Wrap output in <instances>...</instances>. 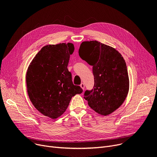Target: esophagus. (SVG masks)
I'll use <instances>...</instances> for the list:
<instances>
[{
	"label": "esophagus",
	"instance_id": "1",
	"mask_svg": "<svg viewBox=\"0 0 157 157\" xmlns=\"http://www.w3.org/2000/svg\"><path fill=\"white\" fill-rule=\"evenodd\" d=\"M80 86H81V88H82L83 90H85V84H84V83L82 82L81 84L80 85Z\"/></svg>",
	"mask_w": 157,
	"mask_h": 157
}]
</instances>
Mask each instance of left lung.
<instances>
[{
    "label": "left lung",
    "instance_id": "left-lung-1",
    "mask_svg": "<svg viewBox=\"0 0 157 157\" xmlns=\"http://www.w3.org/2000/svg\"><path fill=\"white\" fill-rule=\"evenodd\" d=\"M79 55L93 66L94 89L86 91L84 98L91 109L108 116L121 106L129 89L126 62L114 48L98 41L81 43Z\"/></svg>",
    "mask_w": 157,
    "mask_h": 157
}]
</instances>
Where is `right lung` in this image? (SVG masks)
I'll return each mask as SVG.
<instances>
[{
  "label": "right lung",
  "instance_id": "obj_1",
  "mask_svg": "<svg viewBox=\"0 0 157 157\" xmlns=\"http://www.w3.org/2000/svg\"><path fill=\"white\" fill-rule=\"evenodd\" d=\"M74 50L72 43L45 45L31 62L26 72L30 101L41 113L52 119L61 116L72 97L82 92L80 86L73 84L67 69Z\"/></svg>",
  "mask_w": 157,
  "mask_h": 157
}]
</instances>
